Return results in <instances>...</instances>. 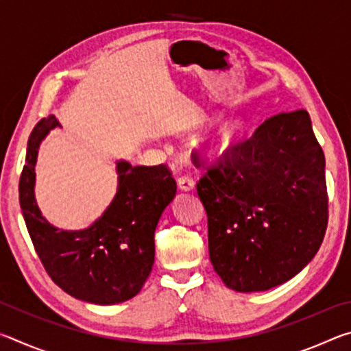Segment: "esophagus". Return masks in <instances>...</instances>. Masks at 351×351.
I'll return each mask as SVG.
<instances>
[{
	"label": "esophagus",
	"mask_w": 351,
	"mask_h": 351,
	"mask_svg": "<svg viewBox=\"0 0 351 351\" xmlns=\"http://www.w3.org/2000/svg\"><path fill=\"white\" fill-rule=\"evenodd\" d=\"M178 186L181 190H193L195 189V181L190 175H181L178 178Z\"/></svg>",
	"instance_id": "obj_1"
}]
</instances>
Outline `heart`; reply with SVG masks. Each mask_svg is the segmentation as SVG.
<instances>
[{
	"mask_svg": "<svg viewBox=\"0 0 351 351\" xmlns=\"http://www.w3.org/2000/svg\"><path fill=\"white\" fill-rule=\"evenodd\" d=\"M246 123L241 117H234L224 123V125L218 130L215 138H213L210 144V154L212 156H221L228 150H230L241 134L245 133Z\"/></svg>",
	"mask_w": 351,
	"mask_h": 351,
	"instance_id": "obj_1",
	"label": "heart"
}]
</instances>
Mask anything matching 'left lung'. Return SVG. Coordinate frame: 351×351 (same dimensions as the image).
<instances>
[{
  "instance_id": "1",
  "label": "left lung",
  "mask_w": 351,
  "mask_h": 351,
  "mask_svg": "<svg viewBox=\"0 0 351 351\" xmlns=\"http://www.w3.org/2000/svg\"><path fill=\"white\" fill-rule=\"evenodd\" d=\"M195 150L192 161L204 165ZM209 255L239 293L288 282L319 251L328 224L325 156L305 110L280 112L207 165L197 182Z\"/></svg>"
}]
</instances>
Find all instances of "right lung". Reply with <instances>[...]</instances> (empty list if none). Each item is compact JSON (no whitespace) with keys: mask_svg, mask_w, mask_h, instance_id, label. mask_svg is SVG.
<instances>
[{"mask_svg":"<svg viewBox=\"0 0 351 351\" xmlns=\"http://www.w3.org/2000/svg\"><path fill=\"white\" fill-rule=\"evenodd\" d=\"M60 125L43 117L27 141L20 176V206L35 251L52 282L75 299L97 305L121 304L144 287L154 263V230L176 195L165 164L117 162V193L104 215L83 230H62L46 221L35 203V162L40 142Z\"/></svg>","mask_w":351,"mask_h":351,"instance_id":"obj_1","label":"right lung"}]
</instances>
